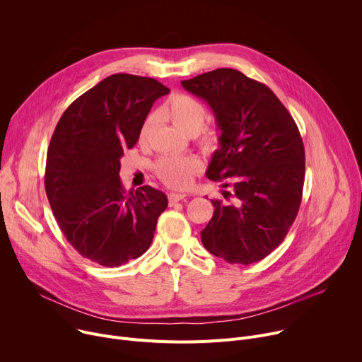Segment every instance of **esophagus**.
Listing matches in <instances>:
<instances>
[{"label": "esophagus", "instance_id": "1", "mask_svg": "<svg viewBox=\"0 0 362 362\" xmlns=\"http://www.w3.org/2000/svg\"><path fill=\"white\" fill-rule=\"evenodd\" d=\"M168 198H169V204L173 205V204H176L179 201H183L186 198V194L185 193H169Z\"/></svg>", "mask_w": 362, "mask_h": 362}]
</instances>
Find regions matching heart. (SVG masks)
Returning a JSON list of instances; mask_svg holds the SVG:
<instances>
[{"label":"heart","instance_id":"b5f03b06","mask_svg":"<svg viewBox=\"0 0 362 362\" xmlns=\"http://www.w3.org/2000/svg\"><path fill=\"white\" fill-rule=\"evenodd\" d=\"M166 117L189 136H194L199 147L205 153H215L221 147V136L218 129L204 127L208 112L205 105L187 93H175L163 107ZM154 125V117L150 115L140 131L143 141ZM199 163L192 157H161L156 164V173L163 183L175 189L187 187L193 175L198 172Z\"/></svg>","mask_w":362,"mask_h":362}]
</instances>
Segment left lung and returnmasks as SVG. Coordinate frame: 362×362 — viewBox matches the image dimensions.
<instances>
[{"instance_id":"1","label":"left lung","mask_w":362,"mask_h":362,"mask_svg":"<svg viewBox=\"0 0 362 362\" xmlns=\"http://www.w3.org/2000/svg\"><path fill=\"white\" fill-rule=\"evenodd\" d=\"M182 85L208 103L221 131L206 176L233 187L228 204L212 201L202 244L231 264H252L283 243L298 216L305 183L299 128L267 85L240 71L215 69Z\"/></svg>"}]
</instances>
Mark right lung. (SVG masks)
Listing matches in <instances>:
<instances>
[{
	"mask_svg": "<svg viewBox=\"0 0 362 362\" xmlns=\"http://www.w3.org/2000/svg\"><path fill=\"white\" fill-rule=\"evenodd\" d=\"M169 90L153 78L115 74L75 100L54 128L47 199L68 243L100 266L143 255L168 208V196L151 186L124 189L119 158L139 141L153 103Z\"/></svg>",
	"mask_w": 362,
	"mask_h": 362,
	"instance_id": "obj_1",
	"label": "right lung"
}]
</instances>
